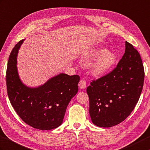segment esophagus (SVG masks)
I'll return each instance as SVG.
<instances>
[{"label": "esophagus", "mask_w": 150, "mask_h": 150, "mask_svg": "<svg viewBox=\"0 0 150 150\" xmlns=\"http://www.w3.org/2000/svg\"><path fill=\"white\" fill-rule=\"evenodd\" d=\"M79 88L81 89H84L86 88V81H83V80H81L80 82H79L78 84Z\"/></svg>", "instance_id": "1"}]
</instances>
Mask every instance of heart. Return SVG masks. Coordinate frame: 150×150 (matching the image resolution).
Returning <instances> with one entry per match:
<instances>
[{
  "mask_svg": "<svg viewBox=\"0 0 150 150\" xmlns=\"http://www.w3.org/2000/svg\"><path fill=\"white\" fill-rule=\"evenodd\" d=\"M88 59H95L89 66V71L96 78H101L110 71L117 63V57L112 51L103 48H95L86 54Z\"/></svg>",
  "mask_w": 150,
  "mask_h": 150,
  "instance_id": "heart-1",
  "label": "heart"
}]
</instances>
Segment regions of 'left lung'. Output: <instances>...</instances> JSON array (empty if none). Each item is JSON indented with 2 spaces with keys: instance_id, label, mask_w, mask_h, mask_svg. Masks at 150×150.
<instances>
[{
  "instance_id": "obj_1",
  "label": "left lung",
  "mask_w": 150,
  "mask_h": 150,
  "mask_svg": "<svg viewBox=\"0 0 150 150\" xmlns=\"http://www.w3.org/2000/svg\"><path fill=\"white\" fill-rule=\"evenodd\" d=\"M144 79L140 55L133 45L126 41L125 54L116 68L91 82L87 88L93 123L109 128L126 119L138 102Z\"/></svg>"
}]
</instances>
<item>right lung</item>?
Segmentation results:
<instances>
[{"instance_id": "1", "label": "right lung", "mask_w": 150, "mask_h": 150, "mask_svg": "<svg viewBox=\"0 0 150 150\" xmlns=\"http://www.w3.org/2000/svg\"><path fill=\"white\" fill-rule=\"evenodd\" d=\"M22 40L10 54L6 71L7 91L13 107L24 122L41 130L59 127L67 106L78 92L80 76L59 74L36 88L21 81L17 68V56Z\"/></svg>"}]
</instances>
